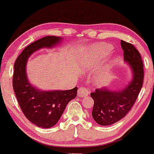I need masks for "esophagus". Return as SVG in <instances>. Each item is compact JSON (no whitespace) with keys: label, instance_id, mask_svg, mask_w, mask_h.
<instances>
[{"label":"esophagus","instance_id":"1","mask_svg":"<svg viewBox=\"0 0 154 154\" xmlns=\"http://www.w3.org/2000/svg\"><path fill=\"white\" fill-rule=\"evenodd\" d=\"M89 91H88L87 88L84 87H81L78 89V92H77V95L80 97H85L88 95Z\"/></svg>","mask_w":154,"mask_h":154}]
</instances>
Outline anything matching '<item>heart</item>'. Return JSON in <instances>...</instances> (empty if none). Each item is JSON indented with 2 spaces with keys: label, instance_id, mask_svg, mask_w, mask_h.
<instances>
[{
  "label": "heart",
  "instance_id": "b5f03b06",
  "mask_svg": "<svg viewBox=\"0 0 154 154\" xmlns=\"http://www.w3.org/2000/svg\"><path fill=\"white\" fill-rule=\"evenodd\" d=\"M97 48L100 49L105 52H109L111 51V47L108 45H102V46L97 47ZM101 58L98 52L96 51H91L85 53L82 56V60L85 64V66L92 67V68H97L99 66L98 60ZM110 77V67L109 66L103 67L100 69L99 74L96 75V81L99 84H104L108 82Z\"/></svg>",
  "mask_w": 154,
  "mask_h": 154
}]
</instances>
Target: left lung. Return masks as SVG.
I'll list each match as a JSON object with an SVG mask.
<instances>
[{
  "instance_id": "obj_1",
  "label": "left lung",
  "mask_w": 154,
  "mask_h": 154,
  "mask_svg": "<svg viewBox=\"0 0 154 154\" xmlns=\"http://www.w3.org/2000/svg\"><path fill=\"white\" fill-rule=\"evenodd\" d=\"M121 45L124 60L132 69L133 80L123 91H111L104 88L91 93L94 101L93 118L102 126H109L124 118L134 104L143 87L144 69L139 51L129 42L121 40Z\"/></svg>"
}]
</instances>
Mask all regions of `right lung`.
<instances>
[{
	"mask_svg": "<svg viewBox=\"0 0 154 154\" xmlns=\"http://www.w3.org/2000/svg\"><path fill=\"white\" fill-rule=\"evenodd\" d=\"M60 38L47 36L27 46L16 59L12 85L20 109L32 124L38 127L50 128L59 121L71 100L77 96V87L67 91H41L28 82L25 67L28 58L38 49L55 46Z\"/></svg>",
	"mask_w": 154,
	"mask_h": 154,
	"instance_id": "add662e5",
	"label": "right lung"
}]
</instances>
